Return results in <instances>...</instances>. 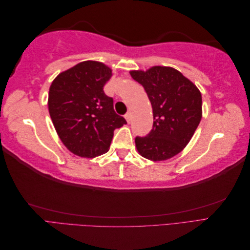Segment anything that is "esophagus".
<instances>
[{
	"label": "esophagus",
	"instance_id": "obj_1",
	"mask_svg": "<svg viewBox=\"0 0 250 250\" xmlns=\"http://www.w3.org/2000/svg\"><path fill=\"white\" fill-rule=\"evenodd\" d=\"M125 119H126V121H127L128 123H130V122H131V119H132L131 113H130V112H127L126 115H125Z\"/></svg>",
	"mask_w": 250,
	"mask_h": 250
}]
</instances>
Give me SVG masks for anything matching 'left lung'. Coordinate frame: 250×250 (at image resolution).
Segmentation results:
<instances>
[{
	"label": "left lung",
	"instance_id": "left-lung-1",
	"mask_svg": "<svg viewBox=\"0 0 250 250\" xmlns=\"http://www.w3.org/2000/svg\"><path fill=\"white\" fill-rule=\"evenodd\" d=\"M130 75L145 88L153 111L152 129L146 137L135 138V146L147 160H169L183 151L200 123L202 98L199 89L170 66L131 71Z\"/></svg>",
	"mask_w": 250,
	"mask_h": 250
}]
</instances>
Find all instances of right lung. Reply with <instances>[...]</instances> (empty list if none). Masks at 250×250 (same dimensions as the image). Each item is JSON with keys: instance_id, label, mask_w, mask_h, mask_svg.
<instances>
[{"instance_id": "1", "label": "right lung", "mask_w": 250, "mask_h": 250, "mask_svg": "<svg viewBox=\"0 0 250 250\" xmlns=\"http://www.w3.org/2000/svg\"><path fill=\"white\" fill-rule=\"evenodd\" d=\"M111 75L107 65L87 60L60 73L50 86L53 125L63 145L78 156L93 158L107 152L113 131L127 123L103 90Z\"/></svg>"}]
</instances>
